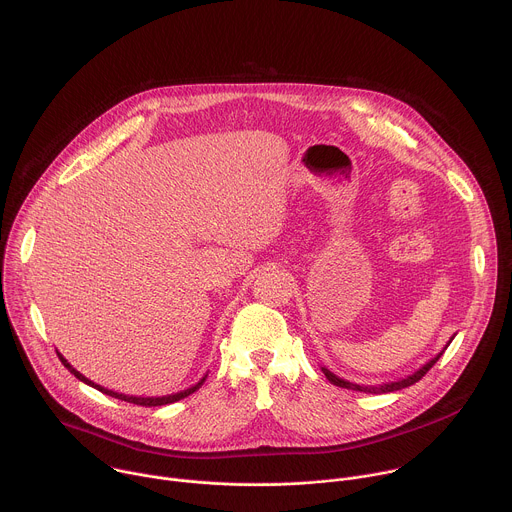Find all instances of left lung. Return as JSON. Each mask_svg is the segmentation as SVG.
<instances>
[{
  "label": "left lung",
  "instance_id": "left-lung-1",
  "mask_svg": "<svg viewBox=\"0 0 512 512\" xmlns=\"http://www.w3.org/2000/svg\"><path fill=\"white\" fill-rule=\"evenodd\" d=\"M451 343V341H449ZM445 351H441L435 359H431L425 367H421L419 371H415L413 375H409L407 379H401V381H395V383H385V385H379V387H363V385H355V383H349V381H345V379H339L337 375H333L329 369H325V367H321V371L325 373V377L333 383V385H337V387H341V389H349V391H363V393H375V395H381V393H393V391H401V389H405V387H411V385H415L417 381H421L427 373H429V369L441 359V355H443Z\"/></svg>",
  "mask_w": 512,
  "mask_h": 512
}]
</instances>
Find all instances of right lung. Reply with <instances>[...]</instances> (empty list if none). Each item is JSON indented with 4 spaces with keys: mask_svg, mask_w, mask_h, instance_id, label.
Segmentation results:
<instances>
[{
    "mask_svg": "<svg viewBox=\"0 0 512 512\" xmlns=\"http://www.w3.org/2000/svg\"><path fill=\"white\" fill-rule=\"evenodd\" d=\"M57 357H59V361L63 363V367L71 373V375H75V379H79V381H83L85 385H91L93 389H97V391H101L103 395H109V397H115V399H121V401H127V403H133V405H141V407H161V405H169V403H177V401H181V399H185V397H189L191 393H195L201 385H203V381H205V377L195 385V387H191V389H187V391H181V393H175V395H167V397H129V395H121V393H115V391H109V389H103V387H99V385H95V383H91L89 379H85L79 371H75L59 353H57Z\"/></svg>",
    "mask_w": 512,
    "mask_h": 512,
    "instance_id": "1",
    "label": "right lung"
}]
</instances>
